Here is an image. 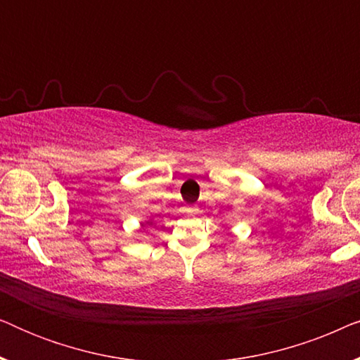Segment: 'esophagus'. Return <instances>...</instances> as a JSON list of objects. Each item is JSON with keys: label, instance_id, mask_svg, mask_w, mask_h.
I'll return each mask as SVG.
<instances>
[{"label": "esophagus", "instance_id": "esophagus-1", "mask_svg": "<svg viewBox=\"0 0 360 360\" xmlns=\"http://www.w3.org/2000/svg\"><path fill=\"white\" fill-rule=\"evenodd\" d=\"M185 211L188 214H196V213H198V208H196V206H186Z\"/></svg>", "mask_w": 360, "mask_h": 360}]
</instances>
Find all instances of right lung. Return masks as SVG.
Listing matches in <instances>:
<instances>
[{
    "label": "right lung",
    "instance_id": "right-lung-1",
    "mask_svg": "<svg viewBox=\"0 0 360 360\" xmlns=\"http://www.w3.org/2000/svg\"><path fill=\"white\" fill-rule=\"evenodd\" d=\"M147 224H150V221H147Z\"/></svg>",
    "mask_w": 360,
    "mask_h": 360
}]
</instances>
